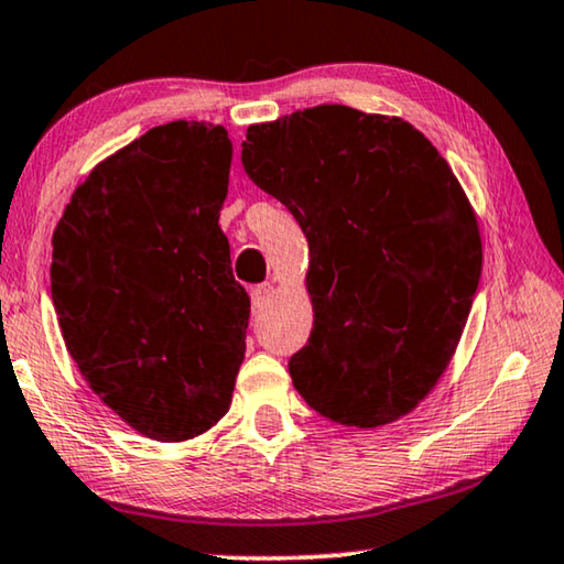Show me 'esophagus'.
Returning a JSON list of instances; mask_svg holds the SVG:
<instances>
[{
    "instance_id": "34e87169",
    "label": "esophagus",
    "mask_w": 564,
    "mask_h": 564,
    "mask_svg": "<svg viewBox=\"0 0 564 564\" xmlns=\"http://www.w3.org/2000/svg\"><path fill=\"white\" fill-rule=\"evenodd\" d=\"M272 292H274V288H272L270 282H267V284H257V288H254L252 292H249V294H252V310H254V312L262 310V307L267 305V302H270Z\"/></svg>"
}]
</instances>
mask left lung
Returning <instances> with one entry per match:
<instances>
[{
	"label": "left lung",
	"mask_w": 564,
	"mask_h": 564,
	"mask_svg": "<svg viewBox=\"0 0 564 564\" xmlns=\"http://www.w3.org/2000/svg\"><path fill=\"white\" fill-rule=\"evenodd\" d=\"M241 163L307 237L297 393L340 426L409 415L452 362L481 274L479 221L446 159L403 118L315 106L249 126Z\"/></svg>",
	"instance_id": "left-lung-1"
}]
</instances>
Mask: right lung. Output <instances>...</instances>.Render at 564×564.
<instances>
[{"label":"right lung","mask_w":564,"mask_h":564,"mask_svg":"<svg viewBox=\"0 0 564 564\" xmlns=\"http://www.w3.org/2000/svg\"><path fill=\"white\" fill-rule=\"evenodd\" d=\"M231 141L173 120L108 155L52 234V302L77 370L145 438L214 429L245 360L249 297L219 227Z\"/></svg>","instance_id":"add662e5"}]
</instances>
